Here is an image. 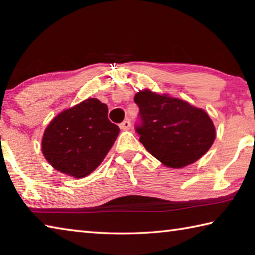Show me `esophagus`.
<instances>
[{"mask_svg": "<svg viewBox=\"0 0 255 255\" xmlns=\"http://www.w3.org/2000/svg\"><path fill=\"white\" fill-rule=\"evenodd\" d=\"M119 127L124 129V130H127V129L130 128V122H129V120H124V122L119 125Z\"/></svg>", "mask_w": 255, "mask_h": 255, "instance_id": "obj_1", "label": "esophagus"}]
</instances>
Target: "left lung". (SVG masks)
I'll return each instance as SVG.
<instances>
[{
    "label": "left lung",
    "instance_id": "obj_1",
    "mask_svg": "<svg viewBox=\"0 0 255 255\" xmlns=\"http://www.w3.org/2000/svg\"><path fill=\"white\" fill-rule=\"evenodd\" d=\"M133 101L139 108L135 130L140 143L164 165L187 166L213 145L214 124L202 109L148 90L138 92Z\"/></svg>",
    "mask_w": 255,
    "mask_h": 255
}]
</instances>
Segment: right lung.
<instances>
[{
    "mask_svg": "<svg viewBox=\"0 0 255 255\" xmlns=\"http://www.w3.org/2000/svg\"><path fill=\"white\" fill-rule=\"evenodd\" d=\"M119 131L108 118L107 105L88 99L51 120L42 137V154L56 170L83 178L100 165Z\"/></svg>",
    "mask_w": 255,
    "mask_h": 255,
    "instance_id": "right-lung-1",
    "label": "right lung"
}]
</instances>
